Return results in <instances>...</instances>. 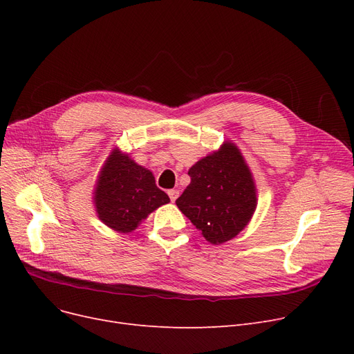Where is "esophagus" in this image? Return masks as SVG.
Wrapping results in <instances>:
<instances>
[{
    "instance_id": "esophagus-1",
    "label": "esophagus",
    "mask_w": 354,
    "mask_h": 354,
    "mask_svg": "<svg viewBox=\"0 0 354 354\" xmlns=\"http://www.w3.org/2000/svg\"><path fill=\"white\" fill-rule=\"evenodd\" d=\"M167 195H169V198H171L172 202H175V201L178 199V196H179V191H178V189H171L169 192H167Z\"/></svg>"
}]
</instances>
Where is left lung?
I'll return each mask as SVG.
<instances>
[{
	"mask_svg": "<svg viewBox=\"0 0 354 354\" xmlns=\"http://www.w3.org/2000/svg\"><path fill=\"white\" fill-rule=\"evenodd\" d=\"M188 175L191 183L176 205L208 243L224 244L250 224L257 209V187L234 142L225 140L218 151L199 159Z\"/></svg>",
	"mask_w": 354,
	"mask_h": 354,
	"instance_id": "1",
	"label": "left lung"
}]
</instances>
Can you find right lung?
<instances>
[{"label": "right lung", "instance_id": "add662e5", "mask_svg": "<svg viewBox=\"0 0 354 354\" xmlns=\"http://www.w3.org/2000/svg\"><path fill=\"white\" fill-rule=\"evenodd\" d=\"M153 174L119 147L111 149L97 175L93 203L99 219L113 231H135L149 214L169 202Z\"/></svg>", "mask_w": 354, "mask_h": 354}]
</instances>
